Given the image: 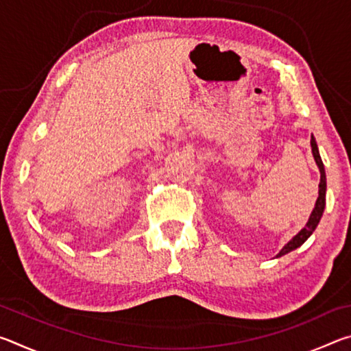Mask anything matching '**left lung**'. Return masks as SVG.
<instances>
[{
  "label": "left lung",
  "mask_w": 351,
  "mask_h": 351,
  "mask_svg": "<svg viewBox=\"0 0 351 351\" xmlns=\"http://www.w3.org/2000/svg\"><path fill=\"white\" fill-rule=\"evenodd\" d=\"M311 150H313V156H314V161H316L319 171H320V182H319V197L316 201V206H314V209L310 215V219H308V223L305 224V228L300 230L299 234L294 235L293 239H291L287 245L282 247V251L277 254V257H282V255L288 254L291 251H294V249L300 247L304 243L310 239L311 234L316 230L317 224L320 221V218H322V213L325 209V193H326V176H325V169H324V162L322 159H320V154H319V148L316 144V139H314V136H311Z\"/></svg>",
  "instance_id": "1"
}]
</instances>
